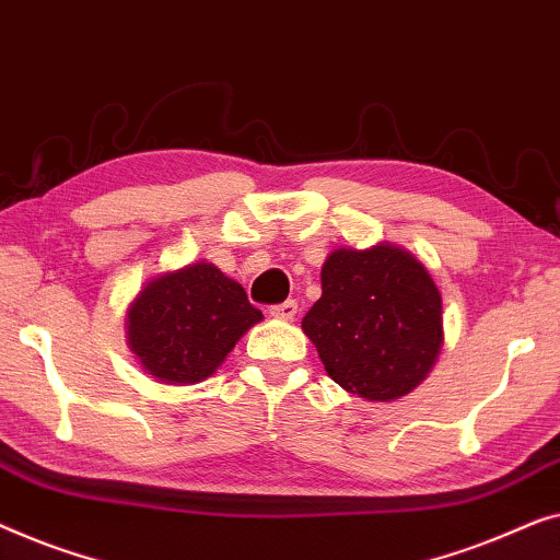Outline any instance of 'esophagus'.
Returning a JSON list of instances; mask_svg holds the SVG:
<instances>
[{
	"label": "esophagus",
	"mask_w": 560,
	"mask_h": 560,
	"mask_svg": "<svg viewBox=\"0 0 560 560\" xmlns=\"http://www.w3.org/2000/svg\"><path fill=\"white\" fill-rule=\"evenodd\" d=\"M296 312H299V306H296L294 299H287L283 304H277V306H271V310H269L273 319H287V322L294 319Z\"/></svg>",
	"instance_id": "obj_1"
}]
</instances>
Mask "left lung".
<instances>
[{
  "instance_id": "obj_1",
  "label": "left lung",
  "mask_w": 560,
  "mask_h": 560,
  "mask_svg": "<svg viewBox=\"0 0 560 560\" xmlns=\"http://www.w3.org/2000/svg\"><path fill=\"white\" fill-rule=\"evenodd\" d=\"M302 329L335 383L388 404L434 368L444 342L441 294L404 248H337L322 266V296Z\"/></svg>"
}]
</instances>
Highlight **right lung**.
Returning a JSON list of instances; mask_svg holds the SVG:
<instances>
[{"mask_svg": "<svg viewBox=\"0 0 560 560\" xmlns=\"http://www.w3.org/2000/svg\"><path fill=\"white\" fill-rule=\"evenodd\" d=\"M264 314L218 266L190 264L147 283L126 312V340L141 368L170 385H192L223 365Z\"/></svg>", "mask_w": 560, "mask_h": 560, "instance_id": "obj_1", "label": "right lung"}]
</instances>
